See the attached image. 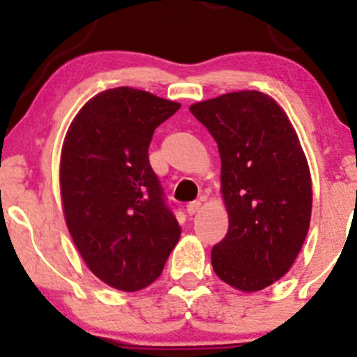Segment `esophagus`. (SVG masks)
Wrapping results in <instances>:
<instances>
[{
    "instance_id": "1",
    "label": "esophagus",
    "mask_w": 357,
    "mask_h": 357,
    "mask_svg": "<svg viewBox=\"0 0 357 357\" xmlns=\"http://www.w3.org/2000/svg\"><path fill=\"white\" fill-rule=\"evenodd\" d=\"M202 204H203L202 202H191V203L186 206V211L190 213V215H196V213L202 210Z\"/></svg>"
}]
</instances>
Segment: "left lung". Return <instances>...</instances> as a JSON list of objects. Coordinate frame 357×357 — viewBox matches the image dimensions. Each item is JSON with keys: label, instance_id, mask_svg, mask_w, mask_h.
Listing matches in <instances>:
<instances>
[{"label": "left lung", "instance_id": "left-lung-1", "mask_svg": "<svg viewBox=\"0 0 357 357\" xmlns=\"http://www.w3.org/2000/svg\"><path fill=\"white\" fill-rule=\"evenodd\" d=\"M221 158V198L228 233L211 250L225 284L258 292L294 265L312 213L309 162L285 110L258 90L192 104Z\"/></svg>", "mask_w": 357, "mask_h": 357}]
</instances>
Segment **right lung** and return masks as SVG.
Returning a JSON list of instances; mask_svg holds the SVG:
<instances>
[{
	"label": "right lung",
	"mask_w": 357,
	"mask_h": 357,
	"mask_svg": "<svg viewBox=\"0 0 357 357\" xmlns=\"http://www.w3.org/2000/svg\"><path fill=\"white\" fill-rule=\"evenodd\" d=\"M179 107L146 90L109 89L77 112L65 134V223L90 272L122 292L153 284L181 236L147 155L154 129Z\"/></svg>",
	"instance_id": "add662e5"
}]
</instances>
